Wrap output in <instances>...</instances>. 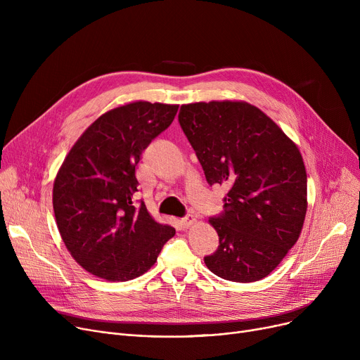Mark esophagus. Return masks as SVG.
<instances>
[{
  "label": "esophagus",
  "instance_id": "obj_1",
  "mask_svg": "<svg viewBox=\"0 0 360 360\" xmlns=\"http://www.w3.org/2000/svg\"><path fill=\"white\" fill-rule=\"evenodd\" d=\"M195 223V217L193 214H186L184 219H182V224L185 226V228H191V226Z\"/></svg>",
  "mask_w": 360,
  "mask_h": 360
}]
</instances>
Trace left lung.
Returning <instances> with one entry per match:
<instances>
[{
    "mask_svg": "<svg viewBox=\"0 0 360 360\" xmlns=\"http://www.w3.org/2000/svg\"><path fill=\"white\" fill-rule=\"evenodd\" d=\"M178 118L207 182L229 188L224 212L209 220L219 248L204 257L205 266L238 283L267 277L299 239L307 216V170L297 146L243 101L182 105Z\"/></svg>",
    "mask_w": 360,
    "mask_h": 360,
    "instance_id": "obj_1",
    "label": "left lung"
}]
</instances>
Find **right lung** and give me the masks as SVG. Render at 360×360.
Wrapping results in <instances>:
<instances>
[{"mask_svg":"<svg viewBox=\"0 0 360 360\" xmlns=\"http://www.w3.org/2000/svg\"><path fill=\"white\" fill-rule=\"evenodd\" d=\"M178 105L131 102L105 112L71 147L53 181L56 226L71 257L90 274L128 281L153 266L175 235L158 223L139 191L136 166L172 124Z\"/></svg>","mask_w":360,"mask_h":360,"instance_id":"obj_1","label":"right lung"}]
</instances>
